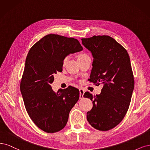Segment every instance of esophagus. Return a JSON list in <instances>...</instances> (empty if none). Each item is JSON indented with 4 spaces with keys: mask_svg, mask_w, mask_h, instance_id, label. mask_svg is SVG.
I'll use <instances>...</instances> for the list:
<instances>
[{
    "mask_svg": "<svg viewBox=\"0 0 150 150\" xmlns=\"http://www.w3.org/2000/svg\"><path fill=\"white\" fill-rule=\"evenodd\" d=\"M79 91H80V98H83V94L85 93V91L82 88H79Z\"/></svg>",
    "mask_w": 150,
    "mask_h": 150,
    "instance_id": "1",
    "label": "esophagus"
}]
</instances>
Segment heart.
<instances>
[{
    "label": "heart",
    "mask_w": 150,
    "mask_h": 150,
    "mask_svg": "<svg viewBox=\"0 0 150 150\" xmlns=\"http://www.w3.org/2000/svg\"><path fill=\"white\" fill-rule=\"evenodd\" d=\"M85 56H86V54H79V55H78V59H81V58L83 57H85ZM65 60H66V59L64 60V62H65Z\"/></svg>",
    "instance_id": "heart-1"
}]
</instances>
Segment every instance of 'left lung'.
Wrapping results in <instances>:
<instances>
[{"instance_id":"obj_1","label":"left lung","mask_w":150,"mask_h":150,"mask_svg":"<svg viewBox=\"0 0 150 150\" xmlns=\"http://www.w3.org/2000/svg\"><path fill=\"white\" fill-rule=\"evenodd\" d=\"M81 43L93 57L90 82L103 84L100 94L88 91L93 108L86 113L88 122L96 129L108 131L122 122L128 110L134 89V78L127 50L108 35L81 38Z\"/></svg>"}]
</instances>
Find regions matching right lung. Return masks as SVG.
I'll list each match as a JSON object with an SVG mask.
<instances>
[{
    "instance_id": "right-lung-1",
    "label": "right lung",
    "mask_w": 150,
    "mask_h": 150,
    "mask_svg": "<svg viewBox=\"0 0 150 150\" xmlns=\"http://www.w3.org/2000/svg\"><path fill=\"white\" fill-rule=\"evenodd\" d=\"M83 50L78 40L56 34L43 37L28 53L21 82V91L30 118L47 133L60 131L80 97L71 86L55 93L51 84L54 75L62 71L65 58Z\"/></svg>"
}]
</instances>
